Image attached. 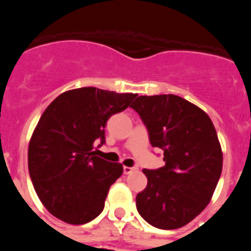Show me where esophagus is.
Returning <instances> with one entry per match:
<instances>
[{
  "instance_id": "obj_1",
  "label": "esophagus",
  "mask_w": 251,
  "mask_h": 251,
  "mask_svg": "<svg viewBox=\"0 0 251 251\" xmlns=\"http://www.w3.org/2000/svg\"><path fill=\"white\" fill-rule=\"evenodd\" d=\"M137 168L136 167H127V166H124L123 167V172H124V175H129V174H132L133 171H136Z\"/></svg>"
}]
</instances>
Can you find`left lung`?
I'll use <instances>...</instances> for the list:
<instances>
[{
    "label": "left lung",
    "instance_id": "obj_1",
    "mask_svg": "<svg viewBox=\"0 0 251 251\" xmlns=\"http://www.w3.org/2000/svg\"><path fill=\"white\" fill-rule=\"evenodd\" d=\"M166 165L143 170L147 187L136 197L139 215L163 230L187 225L208 205L223 170V151L211 119L174 94L141 95L130 105Z\"/></svg>",
    "mask_w": 251,
    "mask_h": 251
}]
</instances>
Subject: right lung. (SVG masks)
I'll return each mask as SVG.
<instances>
[{"label":"right lung","instance_id":"1","mask_svg":"<svg viewBox=\"0 0 251 251\" xmlns=\"http://www.w3.org/2000/svg\"><path fill=\"white\" fill-rule=\"evenodd\" d=\"M137 94L86 86L68 90L43 113L28 145V172L46 210L64 223L83 225L104 208L123 166L95 156L105 142L106 121L127 109Z\"/></svg>","mask_w":251,"mask_h":251}]
</instances>
